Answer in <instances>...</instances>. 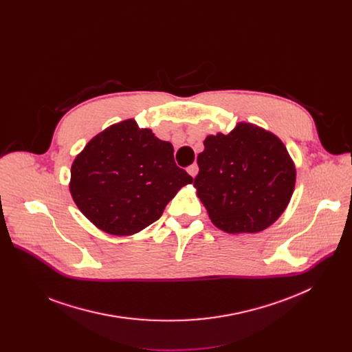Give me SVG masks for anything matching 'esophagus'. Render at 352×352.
I'll return each instance as SVG.
<instances>
[{
    "instance_id": "esophagus-1",
    "label": "esophagus",
    "mask_w": 352,
    "mask_h": 352,
    "mask_svg": "<svg viewBox=\"0 0 352 352\" xmlns=\"http://www.w3.org/2000/svg\"><path fill=\"white\" fill-rule=\"evenodd\" d=\"M186 171L195 178L196 175H197V171H199V167H197V164L196 163H193V164H190L188 168H186Z\"/></svg>"
}]
</instances>
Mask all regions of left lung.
I'll return each instance as SVG.
<instances>
[{
  "instance_id": "obj_1",
  "label": "left lung",
  "mask_w": 352,
  "mask_h": 352,
  "mask_svg": "<svg viewBox=\"0 0 352 352\" xmlns=\"http://www.w3.org/2000/svg\"><path fill=\"white\" fill-rule=\"evenodd\" d=\"M197 156L193 179L199 199L220 230L259 232L285 210L295 185V167L273 133L239 122L228 135H210Z\"/></svg>"
}]
</instances>
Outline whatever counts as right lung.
I'll list each match as a JSON object with an SVG mask.
<instances>
[{
  "instance_id": "1",
  "label": "right lung",
  "mask_w": 352,
  "mask_h": 352,
  "mask_svg": "<svg viewBox=\"0 0 352 352\" xmlns=\"http://www.w3.org/2000/svg\"><path fill=\"white\" fill-rule=\"evenodd\" d=\"M193 178L175 164L174 147L133 120L96 135L71 168V195L100 230L131 235L155 223Z\"/></svg>"
}]
</instances>
